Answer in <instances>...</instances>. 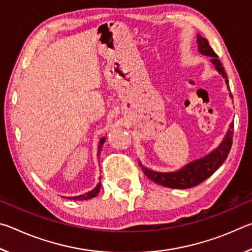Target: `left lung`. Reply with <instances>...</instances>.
Listing matches in <instances>:
<instances>
[{
    "label": "left lung",
    "mask_w": 252,
    "mask_h": 252,
    "mask_svg": "<svg viewBox=\"0 0 252 252\" xmlns=\"http://www.w3.org/2000/svg\"><path fill=\"white\" fill-rule=\"evenodd\" d=\"M197 39L199 52L207 55V57H210L211 63L215 65L217 71L223 76L228 90H230L228 76L225 74L222 63H221L220 60L218 59V55L215 53V51H213L211 46L209 45V42L207 39H204L201 35H198ZM230 96H231V93H230ZM233 123L230 125L229 130L227 131V134L224 135L222 142L219 144L218 148L215 149V150L209 153L206 157L201 158V159H198L186 164L185 167L178 170V171L157 172L144 167V165L141 164V162H139V164L143 170L144 174H146L150 180L158 183V185L164 186L167 188H173V189H188V188H192L194 186L200 185V183L210 177L211 174H213V172H215L217 169H219L220 165L223 163L225 159H227L230 149H231Z\"/></svg>",
    "instance_id": "obj_1"
}]
</instances>
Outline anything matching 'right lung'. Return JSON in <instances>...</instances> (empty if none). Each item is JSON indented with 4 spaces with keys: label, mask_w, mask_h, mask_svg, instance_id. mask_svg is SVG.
Segmentation results:
<instances>
[{
    "label": "right lung",
    "mask_w": 252,
    "mask_h": 252,
    "mask_svg": "<svg viewBox=\"0 0 252 252\" xmlns=\"http://www.w3.org/2000/svg\"><path fill=\"white\" fill-rule=\"evenodd\" d=\"M104 142H105V136L100 140L99 149H97V157L100 156L101 150H102V146H103ZM100 188H101V182L97 183L94 189L91 190V191H89V192L84 193V194H81V195H76V197H67V199H73V200H78V201H79V200H89V199H91V198H94V197H96L97 193H99Z\"/></svg>",
    "instance_id": "add662e5"
}]
</instances>
